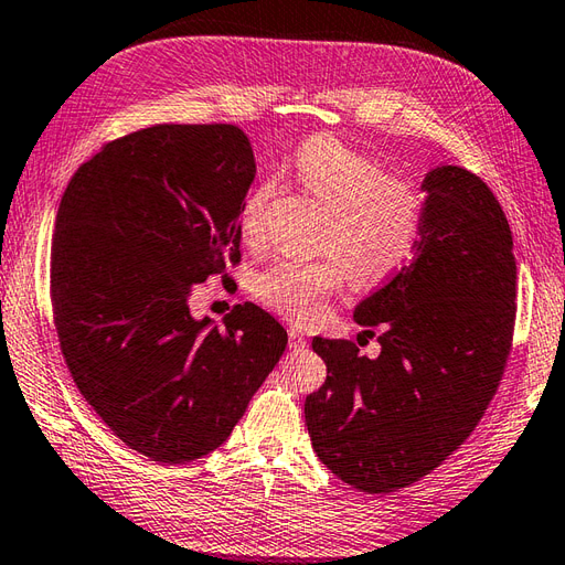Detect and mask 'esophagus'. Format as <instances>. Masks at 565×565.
<instances>
[{
  "instance_id": "obj_1",
  "label": "esophagus",
  "mask_w": 565,
  "mask_h": 565,
  "mask_svg": "<svg viewBox=\"0 0 565 565\" xmlns=\"http://www.w3.org/2000/svg\"><path fill=\"white\" fill-rule=\"evenodd\" d=\"M287 335H290V350L301 352V350L307 348V338H305V333H301V330H299L297 326L287 328Z\"/></svg>"
}]
</instances>
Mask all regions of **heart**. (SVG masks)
I'll list each match as a JSON object with an SVG mask.
<instances>
[{
  "label": "heart",
  "mask_w": 565,
  "mask_h": 565,
  "mask_svg": "<svg viewBox=\"0 0 565 565\" xmlns=\"http://www.w3.org/2000/svg\"><path fill=\"white\" fill-rule=\"evenodd\" d=\"M287 172L316 201L328 205L319 237L321 258H278L254 278V295L297 323L319 321L328 299L345 287L379 285L415 254L424 230V199L405 179L362 150L335 139L311 136L297 148ZM278 184L264 179L237 211L239 235L260 244L268 235Z\"/></svg>",
  "instance_id": "1"
}]
</instances>
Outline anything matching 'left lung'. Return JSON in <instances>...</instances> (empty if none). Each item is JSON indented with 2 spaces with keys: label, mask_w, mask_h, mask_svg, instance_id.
<instances>
[{
  "label": "left lung",
  "mask_w": 565,
  "mask_h": 565,
  "mask_svg": "<svg viewBox=\"0 0 565 565\" xmlns=\"http://www.w3.org/2000/svg\"><path fill=\"white\" fill-rule=\"evenodd\" d=\"M415 256L354 309L381 326V354L313 338L328 369L307 395L316 456L345 484L391 493L436 470L484 417L515 328V256L505 213L472 172L441 164L424 177ZM374 335V330H364Z\"/></svg>",
  "instance_id": "8db88e82"
}]
</instances>
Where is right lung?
Instances as JSON below:
<instances>
[{
  "instance_id": "1",
  "label": "right lung",
  "mask_w": 565,
  "mask_h": 565,
  "mask_svg": "<svg viewBox=\"0 0 565 565\" xmlns=\"http://www.w3.org/2000/svg\"><path fill=\"white\" fill-rule=\"evenodd\" d=\"M254 174L235 124H156L105 143L62 196L50 264L62 356L95 415L153 462L223 446L287 348L252 301L223 328L189 309L199 282L239 264Z\"/></svg>"
}]
</instances>
